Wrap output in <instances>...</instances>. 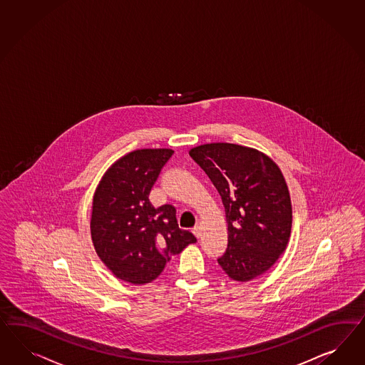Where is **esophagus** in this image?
Instances as JSON below:
<instances>
[{
    "mask_svg": "<svg viewBox=\"0 0 365 365\" xmlns=\"http://www.w3.org/2000/svg\"><path fill=\"white\" fill-rule=\"evenodd\" d=\"M193 233H195V236L197 237V239H200L201 237V227L200 225H196L195 228H193V230H192Z\"/></svg>",
    "mask_w": 365,
    "mask_h": 365,
    "instance_id": "obj_1",
    "label": "esophagus"
}]
</instances>
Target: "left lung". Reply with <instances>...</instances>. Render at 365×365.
<instances>
[{
	"label": "left lung",
	"instance_id": "left-lung-1",
	"mask_svg": "<svg viewBox=\"0 0 365 365\" xmlns=\"http://www.w3.org/2000/svg\"><path fill=\"white\" fill-rule=\"evenodd\" d=\"M221 196L228 222V248L217 259L236 282L268 271L289 241L292 204L280 168L259 150L213 143L189 150Z\"/></svg>",
	"mask_w": 365,
	"mask_h": 365
}]
</instances>
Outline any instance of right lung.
I'll return each instance as SVG.
<instances>
[{
    "label": "right lung",
    "mask_w": 365,
    "mask_h": 365,
    "mask_svg": "<svg viewBox=\"0 0 365 365\" xmlns=\"http://www.w3.org/2000/svg\"><path fill=\"white\" fill-rule=\"evenodd\" d=\"M172 149H138L105 172L93 196L91 233L98 257L115 277L153 282L172 256L196 242L178 228L176 208H155L149 193Z\"/></svg>",
    "instance_id": "right-lung-1"
}]
</instances>
